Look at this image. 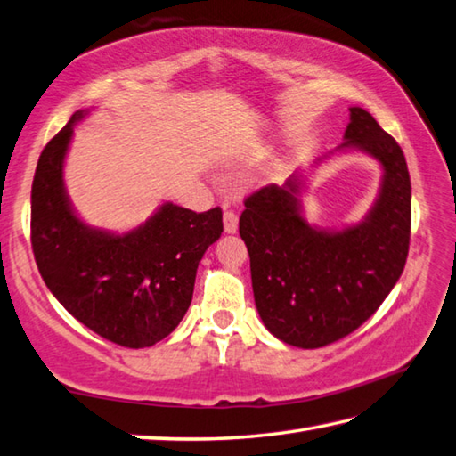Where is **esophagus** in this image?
I'll use <instances>...</instances> for the list:
<instances>
[{
  "label": "esophagus",
  "instance_id": "1",
  "mask_svg": "<svg viewBox=\"0 0 456 456\" xmlns=\"http://www.w3.org/2000/svg\"><path fill=\"white\" fill-rule=\"evenodd\" d=\"M223 227H225V233H237L239 217H237L235 211L227 209L225 213H223Z\"/></svg>",
  "mask_w": 456,
  "mask_h": 456
}]
</instances>
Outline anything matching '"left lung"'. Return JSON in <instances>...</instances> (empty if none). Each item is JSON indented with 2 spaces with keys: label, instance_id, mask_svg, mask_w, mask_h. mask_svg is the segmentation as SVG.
Wrapping results in <instances>:
<instances>
[{
  "label": "left lung",
  "instance_id": "left-lung-1",
  "mask_svg": "<svg viewBox=\"0 0 456 456\" xmlns=\"http://www.w3.org/2000/svg\"><path fill=\"white\" fill-rule=\"evenodd\" d=\"M338 150H362L383 169L378 200L358 225H308L300 174L248 195L239 219L258 316L273 336L305 350L342 340L381 306L403 273L411 237V180L397 142L352 106Z\"/></svg>",
  "mask_w": 456,
  "mask_h": 456
}]
</instances>
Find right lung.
<instances>
[{"instance_id":"1","label":"right lung","mask_w":456,"mask_h":456,"mask_svg":"<svg viewBox=\"0 0 456 456\" xmlns=\"http://www.w3.org/2000/svg\"><path fill=\"white\" fill-rule=\"evenodd\" d=\"M86 114L77 110L41 151L31 187V247L47 289L80 324L138 350L182 322L201 256L223 233V213L167 201L124 235L80 221L65 191L62 164L75 124Z\"/></svg>"}]
</instances>
